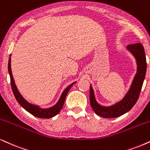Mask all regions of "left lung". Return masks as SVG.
I'll return each instance as SVG.
<instances>
[{
	"instance_id": "1",
	"label": "left lung",
	"mask_w": 150,
	"mask_h": 150,
	"mask_svg": "<svg viewBox=\"0 0 150 150\" xmlns=\"http://www.w3.org/2000/svg\"><path fill=\"white\" fill-rule=\"evenodd\" d=\"M127 48L135 57L137 62V73L132 82L130 89L125 98L120 102L109 107H105L100 105L96 102L94 96L93 90L90 86V103L92 109L99 116L107 118H112L120 116L127 112L136 103L141 93L142 86L145 79L147 62L143 45L140 43L129 44Z\"/></svg>"
}]
</instances>
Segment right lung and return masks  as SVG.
Wrapping results in <instances>:
<instances>
[{"mask_svg":"<svg viewBox=\"0 0 150 150\" xmlns=\"http://www.w3.org/2000/svg\"><path fill=\"white\" fill-rule=\"evenodd\" d=\"M8 71H9V76H10L11 86H12V91L14 93L15 98H16L17 102L19 103V105L21 106L23 109H25L26 111H28L30 113H31L32 115H35V116L37 117H40V118H50V117H54V115L58 114L59 112L61 111L62 107H63L64 101H65V99L66 97V95H67L68 92H69L70 89H71V86L75 83L74 82L71 85H69V86L64 91V92L62 93L59 100L57 103L55 105L53 106L52 107L49 108V109H41V108H39L37 105H32V104L29 103V102H28L23 98L22 97V96L21 95L19 91H18L16 84H15L14 78H13V75L12 73V69H11V57L9 58Z\"/></svg>","mask_w":150,"mask_h":150,"instance_id":"obj_1","label":"right lung"}]
</instances>
